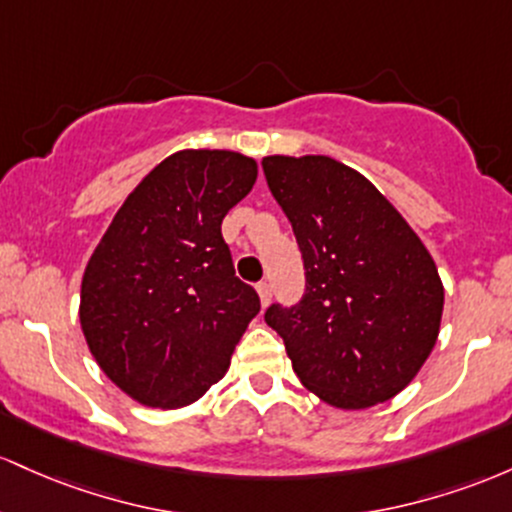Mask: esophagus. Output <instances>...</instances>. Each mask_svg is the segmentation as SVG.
Listing matches in <instances>:
<instances>
[{"label": "esophagus", "instance_id": "1", "mask_svg": "<svg viewBox=\"0 0 512 512\" xmlns=\"http://www.w3.org/2000/svg\"><path fill=\"white\" fill-rule=\"evenodd\" d=\"M256 290H258V297H261V304H263V307H266V304L271 302V295H273V292H271V283H266V280H261V283L256 285Z\"/></svg>", "mask_w": 512, "mask_h": 512}]
</instances>
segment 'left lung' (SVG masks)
<instances>
[{"mask_svg":"<svg viewBox=\"0 0 512 512\" xmlns=\"http://www.w3.org/2000/svg\"><path fill=\"white\" fill-rule=\"evenodd\" d=\"M263 174L290 220L304 295L271 304L304 387L336 409L392 399L426 363L442 283L423 241L365 176L331 157H266Z\"/></svg>","mask_w":512,"mask_h":512,"instance_id":"left-lung-1","label":"left lung"}]
</instances>
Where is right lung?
Returning <instances> with one entry per match:
<instances>
[{"instance_id":"obj_1","label":"right lung","mask_w":512,"mask_h":512,"mask_svg":"<svg viewBox=\"0 0 512 512\" xmlns=\"http://www.w3.org/2000/svg\"><path fill=\"white\" fill-rule=\"evenodd\" d=\"M256 174L254 159L225 149L171 154L128 195L86 263L84 338L140 404L179 409L200 399L261 309L222 239V220Z\"/></svg>"}]
</instances>
